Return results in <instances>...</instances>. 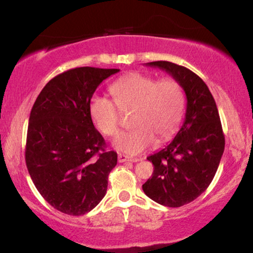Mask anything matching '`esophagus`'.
<instances>
[{
  "mask_svg": "<svg viewBox=\"0 0 253 253\" xmlns=\"http://www.w3.org/2000/svg\"><path fill=\"white\" fill-rule=\"evenodd\" d=\"M140 159H138V158H131V157H127V155L122 154V153L119 154V162H121V164H122V162H137Z\"/></svg>",
  "mask_w": 253,
  "mask_h": 253,
  "instance_id": "esophagus-1",
  "label": "esophagus"
}]
</instances>
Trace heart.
I'll list each match as a JSON object with an SVG mask.
<instances>
[{
	"label": "heart",
	"mask_w": 253,
	"mask_h": 253,
	"mask_svg": "<svg viewBox=\"0 0 253 253\" xmlns=\"http://www.w3.org/2000/svg\"><path fill=\"white\" fill-rule=\"evenodd\" d=\"M114 101L94 95L89 101V114L100 132L108 137L119 132L120 109H136V129L121 133L115 140L117 150L139 154L153 146L155 140H167L181 123L184 112V92L172 78L157 81L151 76L132 72L110 86Z\"/></svg>",
	"instance_id": "1"
}]
</instances>
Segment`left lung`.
I'll use <instances>...</instances> for the list:
<instances>
[{"label":"left lung","mask_w":253,"mask_h":253,"mask_svg":"<svg viewBox=\"0 0 253 253\" xmlns=\"http://www.w3.org/2000/svg\"><path fill=\"white\" fill-rule=\"evenodd\" d=\"M172 76L184 89V123L174 139L147 158L154 166L143 184L145 195L168 207L191 203L209 188L224 151V134L212 93L199 76L167 61L147 63Z\"/></svg>","instance_id":"left-lung-1"}]
</instances>
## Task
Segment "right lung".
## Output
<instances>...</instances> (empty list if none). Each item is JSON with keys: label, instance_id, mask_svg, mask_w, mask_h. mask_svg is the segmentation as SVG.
I'll list each match as a JSON object with an SVG mask.
<instances>
[{"label": "right lung", "instance_id": "add662e5", "mask_svg": "<svg viewBox=\"0 0 253 253\" xmlns=\"http://www.w3.org/2000/svg\"><path fill=\"white\" fill-rule=\"evenodd\" d=\"M119 69L75 68L57 75L38 95L30 114L25 161L46 202L68 215H84L105 197L117 154L106 150L93 126L89 101Z\"/></svg>", "mask_w": 253, "mask_h": 253}]
</instances>
